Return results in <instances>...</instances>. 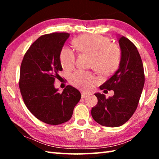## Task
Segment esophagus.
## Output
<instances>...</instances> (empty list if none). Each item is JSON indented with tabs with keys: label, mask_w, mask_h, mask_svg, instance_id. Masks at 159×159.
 I'll return each mask as SVG.
<instances>
[{
	"label": "esophagus",
	"mask_w": 159,
	"mask_h": 159,
	"mask_svg": "<svg viewBox=\"0 0 159 159\" xmlns=\"http://www.w3.org/2000/svg\"><path fill=\"white\" fill-rule=\"evenodd\" d=\"M88 94H87V93H85L84 92H82L81 93V97H82V98H86V97H88Z\"/></svg>",
	"instance_id": "esophagus-1"
}]
</instances>
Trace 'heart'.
Masks as SVG:
<instances>
[{
	"label": "heart",
	"mask_w": 159,
	"mask_h": 159,
	"mask_svg": "<svg viewBox=\"0 0 159 159\" xmlns=\"http://www.w3.org/2000/svg\"><path fill=\"white\" fill-rule=\"evenodd\" d=\"M80 52L90 54V66L102 74H109L117 68L120 60V50L117 45L110 43L109 39L98 34H85L73 41ZM61 66L66 70L74 68L76 55L73 50L64 47L60 54ZM70 83L80 90L92 89L98 82L90 71L78 70L70 76Z\"/></svg>",
	"instance_id": "1"
}]
</instances>
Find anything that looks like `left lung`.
Instances as JSON below:
<instances>
[{"mask_svg": "<svg viewBox=\"0 0 159 159\" xmlns=\"http://www.w3.org/2000/svg\"><path fill=\"white\" fill-rule=\"evenodd\" d=\"M118 40L120 48L118 69L99 86L100 90H113L114 95L107 99L104 94L95 93L98 102L91 110L93 119L107 127H118L130 119L144 85L143 64L135 45L123 36H118Z\"/></svg>", "mask_w": 159, "mask_h": 159, "instance_id": "8db88e82", "label": "left lung"}]
</instances>
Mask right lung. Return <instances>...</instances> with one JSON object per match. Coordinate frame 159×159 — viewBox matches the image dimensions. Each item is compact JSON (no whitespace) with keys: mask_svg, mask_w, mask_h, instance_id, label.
<instances>
[{"mask_svg":"<svg viewBox=\"0 0 159 159\" xmlns=\"http://www.w3.org/2000/svg\"><path fill=\"white\" fill-rule=\"evenodd\" d=\"M68 33L39 37L25 55L20 68V92L25 105L35 117L50 125H59L71 118L81 98L79 90L67 85L62 93L54 85L62 70L60 54Z\"/></svg>","mask_w":159,"mask_h":159,"instance_id":"1","label":"right lung"}]
</instances>
